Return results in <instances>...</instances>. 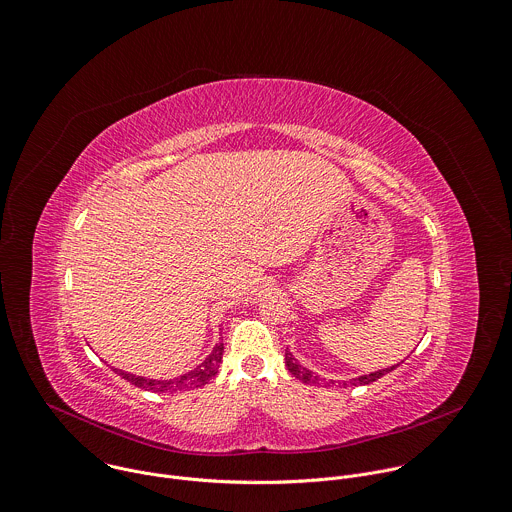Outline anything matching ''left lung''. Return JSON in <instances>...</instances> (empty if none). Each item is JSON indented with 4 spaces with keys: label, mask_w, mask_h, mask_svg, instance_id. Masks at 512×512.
I'll return each instance as SVG.
<instances>
[{
    "label": "left lung",
    "mask_w": 512,
    "mask_h": 512,
    "mask_svg": "<svg viewBox=\"0 0 512 512\" xmlns=\"http://www.w3.org/2000/svg\"><path fill=\"white\" fill-rule=\"evenodd\" d=\"M286 366H288V370H290V374H294L298 380H302L304 384H314V386H320V384H324V386H330V384H334L336 380H326V378H320L318 374H314L312 370H308V368H304L294 356H292V352H286ZM398 366V364H396ZM396 366H390V368H382V370H376V372H370V374H364V376H358V378H352L350 382H338V384H342L344 388L348 386V384H352V386H356V384H370V382H374V380H378V378H382L384 374H388L390 370H394Z\"/></svg>",
    "instance_id": "1"
}]
</instances>
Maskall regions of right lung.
Returning <instances> with one entry per match:
<instances>
[{
    "instance_id": "obj_1",
    "label": "right lung",
    "mask_w": 512,
    "mask_h": 512,
    "mask_svg": "<svg viewBox=\"0 0 512 512\" xmlns=\"http://www.w3.org/2000/svg\"><path fill=\"white\" fill-rule=\"evenodd\" d=\"M222 354H224V344H216L214 350L208 354V358L198 364L194 370L170 378V380H154V378H146V376H136L130 372H124L120 368H112L116 374H120L124 380H128L130 384L144 388V390H152V392H184V390H192V388H200L204 386L208 380H212L220 368L222 362Z\"/></svg>"
}]
</instances>
